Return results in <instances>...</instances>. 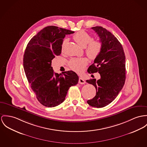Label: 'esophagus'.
<instances>
[{
    "label": "esophagus",
    "mask_w": 147,
    "mask_h": 147,
    "mask_svg": "<svg viewBox=\"0 0 147 147\" xmlns=\"http://www.w3.org/2000/svg\"><path fill=\"white\" fill-rule=\"evenodd\" d=\"M79 83L81 84H83L86 83V80L82 78H80L79 79Z\"/></svg>",
    "instance_id": "34e87169"
}]
</instances>
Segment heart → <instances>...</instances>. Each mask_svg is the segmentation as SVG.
I'll return each instance as SVG.
<instances>
[{"mask_svg":"<svg viewBox=\"0 0 147 147\" xmlns=\"http://www.w3.org/2000/svg\"><path fill=\"white\" fill-rule=\"evenodd\" d=\"M76 42L81 46L86 47V53L91 59H94L98 56L102 50V43L99 41L93 40L92 37L87 32L81 30L76 32L73 36ZM67 42L64 40L62 44V50ZM88 60L85 57L73 58L69 63V65L73 70L80 73L83 71L87 65Z\"/></svg>","mask_w":147,"mask_h":147,"instance_id":"1","label":"heart"}]
</instances>
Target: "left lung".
I'll list each match as a JSON object with an SVG mask.
<instances>
[{
    "label": "left lung",
    "mask_w": 147,
    "mask_h": 147,
    "mask_svg": "<svg viewBox=\"0 0 147 147\" xmlns=\"http://www.w3.org/2000/svg\"><path fill=\"white\" fill-rule=\"evenodd\" d=\"M92 29L100 37L102 50L87 71L90 74L98 72L101 78L86 80L96 89V96L87 103L92 107L101 108L113 101L124 85L125 56L121 44L110 32L101 26Z\"/></svg>",
    "instance_id": "left-lung-1"
}]
</instances>
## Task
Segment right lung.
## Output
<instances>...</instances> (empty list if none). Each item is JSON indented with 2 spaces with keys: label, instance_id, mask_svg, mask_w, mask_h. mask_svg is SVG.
Returning a JSON list of instances; mask_svg holds the SVG:
<instances>
[{
  "label": "right lung",
  "instance_id": "obj_1",
  "mask_svg": "<svg viewBox=\"0 0 147 147\" xmlns=\"http://www.w3.org/2000/svg\"><path fill=\"white\" fill-rule=\"evenodd\" d=\"M74 32L54 26L46 27L27 44L23 56V67L37 100L48 107L58 106L65 99L71 86L79 77L72 70L63 74L54 72L52 60L60 55L63 38Z\"/></svg>",
  "mask_w": 147,
  "mask_h": 147
}]
</instances>
